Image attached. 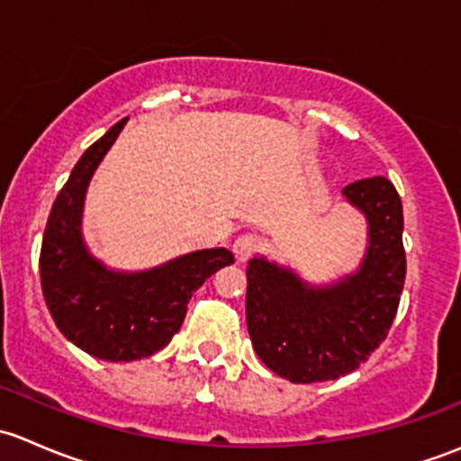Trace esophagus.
<instances>
[{
  "instance_id": "1",
  "label": "esophagus",
  "mask_w": 461,
  "mask_h": 461,
  "mask_svg": "<svg viewBox=\"0 0 461 461\" xmlns=\"http://www.w3.org/2000/svg\"><path fill=\"white\" fill-rule=\"evenodd\" d=\"M260 249V240L254 234H243L234 240V257L239 263L249 260Z\"/></svg>"
}]
</instances>
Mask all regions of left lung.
<instances>
[{
	"instance_id": "8db88e82",
	"label": "left lung",
	"mask_w": 461,
	"mask_h": 461,
	"mask_svg": "<svg viewBox=\"0 0 461 461\" xmlns=\"http://www.w3.org/2000/svg\"><path fill=\"white\" fill-rule=\"evenodd\" d=\"M343 196L368 221V248L355 274L308 285L265 257L248 263L245 317L252 346L272 373L292 384L339 379L381 346L406 278L403 212L384 176L357 180Z\"/></svg>"
}]
</instances>
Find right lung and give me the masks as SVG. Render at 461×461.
<instances>
[{"label": "right lung", "instance_id": "1", "mask_svg": "<svg viewBox=\"0 0 461 461\" xmlns=\"http://www.w3.org/2000/svg\"><path fill=\"white\" fill-rule=\"evenodd\" d=\"M127 118L86 149L55 198L40 252L46 308L59 332L104 361L151 357L183 325L194 292L225 265V248L185 254L147 272H113L88 254L82 207L93 171L122 131Z\"/></svg>", "mask_w": 461, "mask_h": 461}]
</instances>
